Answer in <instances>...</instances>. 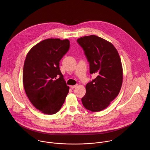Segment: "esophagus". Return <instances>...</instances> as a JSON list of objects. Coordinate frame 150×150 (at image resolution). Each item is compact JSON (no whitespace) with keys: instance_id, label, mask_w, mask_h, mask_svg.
<instances>
[{"instance_id":"34e87169","label":"esophagus","mask_w":150,"mask_h":150,"mask_svg":"<svg viewBox=\"0 0 150 150\" xmlns=\"http://www.w3.org/2000/svg\"><path fill=\"white\" fill-rule=\"evenodd\" d=\"M77 87V85H74V86H70V88H71V89H74V88H75V87Z\"/></svg>"}]
</instances>
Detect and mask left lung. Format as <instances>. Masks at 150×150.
Masks as SVG:
<instances>
[{"mask_svg": "<svg viewBox=\"0 0 150 150\" xmlns=\"http://www.w3.org/2000/svg\"><path fill=\"white\" fill-rule=\"evenodd\" d=\"M77 42L90 63V73L97 75L87 84L82 103L88 110L100 111L110 105L120 91L123 81L120 58L112 43L96 35L81 37Z\"/></svg>", "mask_w": 150, "mask_h": 150, "instance_id": "8db88e82", "label": "left lung"}]
</instances>
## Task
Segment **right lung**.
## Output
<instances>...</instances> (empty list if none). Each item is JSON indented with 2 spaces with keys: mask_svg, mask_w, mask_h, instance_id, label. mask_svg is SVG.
I'll list each match as a JSON object with an SVG mask.
<instances>
[{
  "mask_svg": "<svg viewBox=\"0 0 150 150\" xmlns=\"http://www.w3.org/2000/svg\"><path fill=\"white\" fill-rule=\"evenodd\" d=\"M69 48L68 39H47L33 47L26 56L24 90L33 105L45 114L58 112L69 91L59 68V62Z\"/></svg>",
  "mask_w": 150,
  "mask_h": 150,
  "instance_id": "add662e5",
  "label": "right lung"
}]
</instances>
